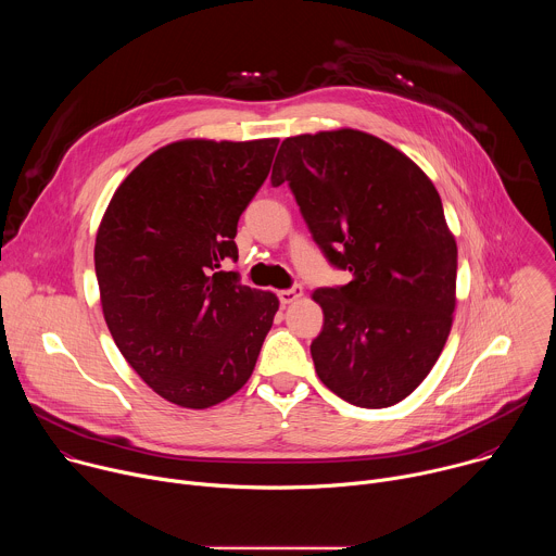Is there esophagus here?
I'll return each instance as SVG.
<instances>
[{
  "label": "esophagus",
  "instance_id": "34e87169",
  "mask_svg": "<svg viewBox=\"0 0 556 556\" xmlns=\"http://www.w3.org/2000/svg\"><path fill=\"white\" fill-rule=\"evenodd\" d=\"M301 294H303V288H301V286H294V288H288V290H279V292H277L281 305H288V303L296 301Z\"/></svg>",
  "mask_w": 556,
  "mask_h": 556
}]
</instances>
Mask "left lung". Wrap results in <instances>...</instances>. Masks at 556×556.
Wrapping results in <instances>:
<instances>
[{
    "mask_svg": "<svg viewBox=\"0 0 556 556\" xmlns=\"http://www.w3.org/2000/svg\"><path fill=\"white\" fill-rule=\"evenodd\" d=\"M273 185H290L324 255L350 270L314 290L324 330L314 369L365 409L405 401L429 376L453 326L457 244L440 193L401 149L341 127L281 142Z\"/></svg>",
    "mask_w": 556,
    "mask_h": 556,
    "instance_id": "obj_1",
    "label": "left lung"
}]
</instances>
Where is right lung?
Wrapping results in <instances>:
<instances>
[{
    "instance_id": "right-lung-1",
    "label": "right lung",
    "mask_w": 556,
    "mask_h": 556,
    "mask_svg": "<svg viewBox=\"0 0 556 556\" xmlns=\"http://www.w3.org/2000/svg\"><path fill=\"white\" fill-rule=\"evenodd\" d=\"M279 138L165 144L114 191L94 244L101 305L131 369L165 401L208 409L240 391L279 309L219 270Z\"/></svg>"
}]
</instances>
